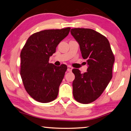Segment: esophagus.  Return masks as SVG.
I'll list each match as a JSON object with an SVG mask.
<instances>
[{
	"label": "esophagus",
	"mask_w": 131,
	"mask_h": 131,
	"mask_svg": "<svg viewBox=\"0 0 131 131\" xmlns=\"http://www.w3.org/2000/svg\"><path fill=\"white\" fill-rule=\"evenodd\" d=\"M72 69H73V68L71 67V66H67V71H68L71 72Z\"/></svg>",
	"instance_id": "1"
}]
</instances>
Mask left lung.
Here are the masks:
<instances>
[{
  "instance_id": "obj_1",
  "label": "left lung",
  "mask_w": 131,
  "mask_h": 131,
  "mask_svg": "<svg viewBox=\"0 0 131 131\" xmlns=\"http://www.w3.org/2000/svg\"><path fill=\"white\" fill-rule=\"evenodd\" d=\"M71 33L78 42L82 56L87 60L88 71L72 70L73 95L77 101L89 104L100 97L112 78L114 56L107 39L91 29L74 28Z\"/></svg>"
}]
</instances>
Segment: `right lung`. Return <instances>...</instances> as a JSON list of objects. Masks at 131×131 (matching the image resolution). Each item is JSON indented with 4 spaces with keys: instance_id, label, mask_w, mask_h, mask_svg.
<instances>
[{
    "instance_id": "obj_1",
    "label": "right lung",
    "mask_w": 131,
    "mask_h": 131,
    "mask_svg": "<svg viewBox=\"0 0 131 131\" xmlns=\"http://www.w3.org/2000/svg\"><path fill=\"white\" fill-rule=\"evenodd\" d=\"M70 29L67 27L37 32L29 37L22 48L20 74L25 90L37 101L48 103L57 97L67 67L65 64L57 67L49 63V60Z\"/></svg>"
}]
</instances>
